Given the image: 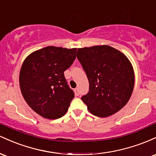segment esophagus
Listing matches in <instances>:
<instances>
[{"label": "esophagus", "instance_id": "1", "mask_svg": "<svg viewBox=\"0 0 156 156\" xmlns=\"http://www.w3.org/2000/svg\"><path fill=\"white\" fill-rule=\"evenodd\" d=\"M74 92H75V94H76V95H77V96L79 95V89H78V88L75 89Z\"/></svg>", "mask_w": 156, "mask_h": 156}]
</instances>
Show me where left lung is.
I'll list each match as a JSON object with an SVG mask.
<instances>
[{"label":"left lung","mask_w":156,"mask_h":156,"mask_svg":"<svg viewBox=\"0 0 156 156\" xmlns=\"http://www.w3.org/2000/svg\"><path fill=\"white\" fill-rule=\"evenodd\" d=\"M77 58L89 83V92L81 98L89 112L107 117L119 112L129 101L135 76L131 63L123 54L108 45L78 48Z\"/></svg>","instance_id":"1"}]
</instances>
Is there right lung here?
Here are the masks:
<instances>
[{
  "label": "right lung",
  "mask_w": 156,
  "mask_h": 156,
  "mask_svg": "<svg viewBox=\"0 0 156 156\" xmlns=\"http://www.w3.org/2000/svg\"><path fill=\"white\" fill-rule=\"evenodd\" d=\"M77 48L48 46L28 55L20 72L19 81L25 101L32 110L49 119L67 112L74 92L64 72L76 58Z\"/></svg>",
  "instance_id": "1"
}]
</instances>
